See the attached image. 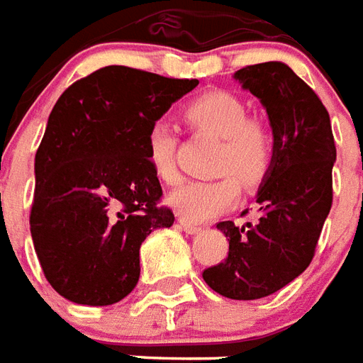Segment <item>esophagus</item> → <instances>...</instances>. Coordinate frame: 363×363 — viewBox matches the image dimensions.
Segmentation results:
<instances>
[{
	"instance_id": "obj_1",
	"label": "esophagus",
	"mask_w": 363,
	"mask_h": 363,
	"mask_svg": "<svg viewBox=\"0 0 363 363\" xmlns=\"http://www.w3.org/2000/svg\"><path fill=\"white\" fill-rule=\"evenodd\" d=\"M179 225L182 227V230L186 233V235H198L200 230H202V227H198V225H194V223L186 221V219H179Z\"/></svg>"
}]
</instances>
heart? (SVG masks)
Segmentation results:
<instances>
[{"mask_svg": "<svg viewBox=\"0 0 363 363\" xmlns=\"http://www.w3.org/2000/svg\"><path fill=\"white\" fill-rule=\"evenodd\" d=\"M196 130L213 134L221 140L217 150L216 181H190L169 194V206L186 221H209L235 208L240 198L239 179L246 186L264 181L273 157V140L267 128L248 119V107L229 92H209L190 101L184 109ZM147 161L163 182L177 181L174 147L177 130L165 119L154 121L146 136ZM235 174V179L232 174Z\"/></svg>", "mask_w": 363, "mask_h": 363, "instance_id": "b5f03b06", "label": "heart"}]
</instances>
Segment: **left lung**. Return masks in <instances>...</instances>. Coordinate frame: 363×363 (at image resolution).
I'll list each match as a JSON object with an SVG mask.
<instances>
[{"label":"left lung","mask_w":363,"mask_h":363,"mask_svg":"<svg viewBox=\"0 0 363 363\" xmlns=\"http://www.w3.org/2000/svg\"><path fill=\"white\" fill-rule=\"evenodd\" d=\"M242 90L259 99L273 133V157L256 202V223H217L229 256L203 271V281L233 300L281 291L310 265L333 202L337 147L321 99L291 67L267 61L235 72Z\"/></svg>","instance_id":"1"}]
</instances>
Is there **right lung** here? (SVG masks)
Here are the masks:
<instances>
[{"mask_svg": "<svg viewBox=\"0 0 363 363\" xmlns=\"http://www.w3.org/2000/svg\"><path fill=\"white\" fill-rule=\"evenodd\" d=\"M198 86L109 65L77 80L53 106L34 160L30 235L48 283L67 300L111 306L140 277V246L171 227L147 161L154 121Z\"/></svg>", "mask_w": 363, "mask_h": 363, "instance_id": "1", "label": "right lung"}]
</instances>
